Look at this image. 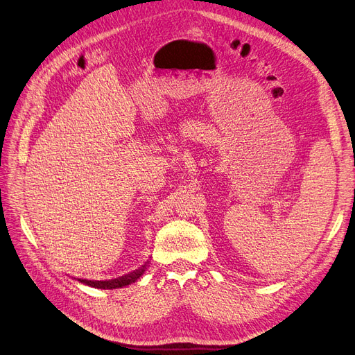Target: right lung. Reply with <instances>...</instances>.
I'll use <instances>...</instances> for the list:
<instances>
[{"label":"right lung","mask_w":355,"mask_h":355,"mask_svg":"<svg viewBox=\"0 0 355 355\" xmlns=\"http://www.w3.org/2000/svg\"><path fill=\"white\" fill-rule=\"evenodd\" d=\"M144 272V266L136 272H131L125 277L121 278H116V279H110V281H87V279H78L80 282L89 285V286H94V288H99V290H115V288H123L125 285H130L136 282Z\"/></svg>","instance_id":"right-lung-1"}]
</instances>
